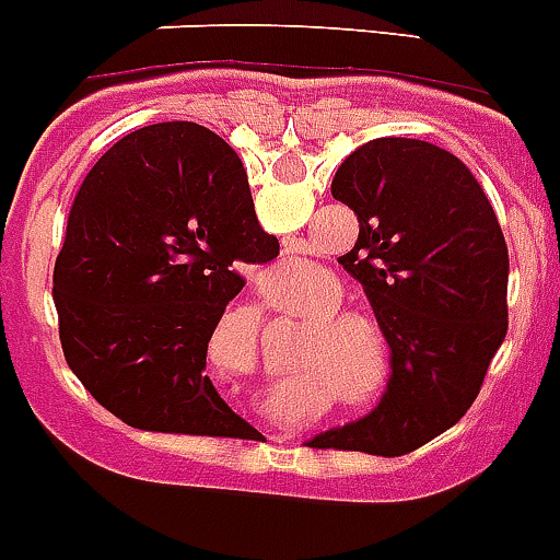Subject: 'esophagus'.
<instances>
[{
  "mask_svg": "<svg viewBox=\"0 0 560 560\" xmlns=\"http://www.w3.org/2000/svg\"><path fill=\"white\" fill-rule=\"evenodd\" d=\"M281 438H284V441H287V435H273V441H281Z\"/></svg>",
  "mask_w": 560,
  "mask_h": 560,
  "instance_id": "obj_1",
  "label": "esophagus"
}]
</instances>
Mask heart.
Listing matches in <instances>:
<instances>
[{
    "instance_id": "heart-1",
    "label": "heart",
    "mask_w": 560,
    "mask_h": 560,
    "mask_svg": "<svg viewBox=\"0 0 560 560\" xmlns=\"http://www.w3.org/2000/svg\"><path fill=\"white\" fill-rule=\"evenodd\" d=\"M340 281H324L326 310L315 312L310 324L301 326L292 351L290 374L270 382V401L276 410H290L292 418L324 412L340 393L342 407L354 416L376 410L390 385V346L376 315L360 306H346ZM248 317L259 312L248 306Z\"/></svg>"
}]
</instances>
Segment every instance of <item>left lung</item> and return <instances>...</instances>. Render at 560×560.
<instances>
[{"instance_id": "left-lung-1", "label": "left lung", "mask_w": 560, "mask_h": 560, "mask_svg": "<svg viewBox=\"0 0 560 560\" xmlns=\"http://www.w3.org/2000/svg\"><path fill=\"white\" fill-rule=\"evenodd\" d=\"M331 198L360 223L340 265L365 287L393 374L374 412L310 446L405 455L466 416L505 340V236L471 170L418 139L357 148L337 170Z\"/></svg>"}]
</instances>
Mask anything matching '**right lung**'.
Listing matches in <instances>:
<instances>
[{"mask_svg":"<svg viewBox=\"0 0 560 560\" xmlns=\"http://www.w3.org/2000/svg\"><path fill=\"white\" fill-rule=\"evenodd\" d=\"M276 256L243 161L218 133L159 122L122 136L80 184L55 259L72 374L136 430L254 441L206 376V351L245 265Z\"/></svg>","mask_w":560,"mask_h":560,"instance_id":"obj_1","label":"right lung"}]
</instances>
